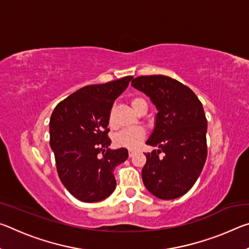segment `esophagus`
I'll return each mask as SVG.
<instances>
[{
	"label": "esophagus",
	"mask_w": 249,
	"mask_h": 249,
	"mask_svg": "<svg viewBox=\"0 0 249 249\" xmlns=\"http://www.w3.org/2000/svg\"><path fill=\"white\" fill-rule=\"evenodd\" d=\"M134 154H135V151H133V150H129V151H128V156H129V158H130V157H133Z\"/></svg>",
	"instance_id": "34e87169"
}]
</instances>
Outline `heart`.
<instances>
[{
  "label": "heart",
  "mask_w": 249,
  "mask_h": 249,
  "mask_svg": "<svg viewBox=\"0 0 249 249\" xmlns=\"http://www.w3.org/2000/svg\"><path fill=\"white\" fill-rule=\"evenodd\" d=\"M130 104H132L133 108L137 113L144 111V109L147 111V107H148L147 101L142 96H134L130 100ZM112 115L113 112H111V114H109V122H112ZM145 137L146 132L142 128H127L115 134L114 144L116 146L124 147V148L127 149H137L141 146L142 142L145 140Z\"/></svg>",
  "instance_id": "b5f03b06"
}]
</instances>
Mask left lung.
<instances>
[{
	"instance_id": "8db88e82",
	"label": "left lung",
	"mask_w": 249,
	"mask_h": 249,
	"mask_svg": "<svg viewBox=\"0 0 249 249\" xmlns=\"http://www.w3.org/2000/svg\"><path fill=\"white\" fill-rule=\"evenodd\" d=\"M132 86L148 95L158 109L146 144L160 149L145 154L142 182L159 199H177L193 187L205 163L208 121L203 107L190 88L167 75H141ZM161 151L165 155L159 159Z\"/></svg>"
}]
</instances>
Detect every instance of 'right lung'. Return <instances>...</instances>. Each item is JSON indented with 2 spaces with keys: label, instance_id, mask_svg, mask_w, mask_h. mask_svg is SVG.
Instances as JSON below:
<instances>
[{
  "label": "right lung",
  "instance_id": "1",
  "mask_svg": "<svg viewBox=\"0 0 249 249\" xmlns=\"http://www.w3.org/2000/svg\"><path fill=\"white\" fill-rule=\"evenodd\" d=\"M132 75L83 87L54 107L49 122L50 147L58 176L82 202H99L112 195L115 167L128 157L126 148L109 149V114Z\"/></svg>",
  "mask_w": 249,
  "mask_h": 249
}]
</instances>
